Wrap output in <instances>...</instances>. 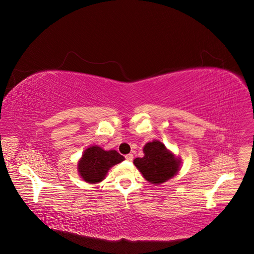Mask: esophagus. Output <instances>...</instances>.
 <instances>
[{"mask_svg":"<svg viewBox=\"0 0 254 254\" xmlns=\"http://www.w3.org/2000/svg\"><path fill=\"white\" fill-rule=\"evenodd\" d=\"M125 159L127 161H132L133 160V155H132V153H128V155L125 156Z\"/></svg>","mask_w":254,"mask_h":254,"instance_id":"1","label":"esophagus"}]
</instances>
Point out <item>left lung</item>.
Returning <instances> with one entry per match:
<instances>
[{
    "instance_id": "left-lung-1",
    "label": "left lung",
    "mask_w": 254,
    "mask_h": 254,
    "mask_svg": "<svg viewBox=\"0 0 254 254\" xmlns=\"http://www.w3.org/2000/svg\"><path fill=\"white\" fill-rule=\"evenodd\" d=\"M143 151L144 157L134 159L133 163L148 182L161 184L179 172L180 158H177L160 141L148 142L144 146Z\"/></svg>"
}]
</instances>
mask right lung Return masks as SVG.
<instances>
[{"label": "right lung", "instance_id": "right-lung-1", "mask_svg": "<svg viewBox=\"0 0 254 254\" xmlns=\"http://www.w3.org/2000/svg\"><path fill=\"white\" fill-rule=\"evenodd\" d=\"M124 160L125 158L117 150H105L94 145L83 151L78 161V173L86 182L98 183L106 178L107 173L113 165Z\"/></svg>", "mask_w": 254, "mask_h": 254}]
</instances>
